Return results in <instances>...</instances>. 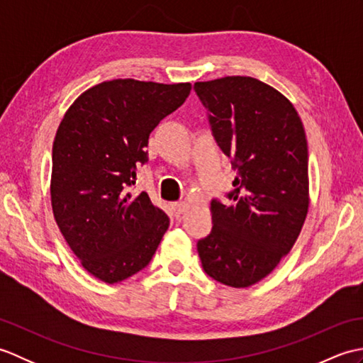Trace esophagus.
I'll list each match as a JSON object with an SVG mask.
<instances>
[{
  "label": "esophagus",
  "mask_w": 363,
  "mask_h": 363,
  "mask_svg": "<svg viewBox=\"0 0 363 363\" xmlns=\"http://www.w3.org/2000/svg\"><path fill=\"white\" fill-rule=\"evenodd\" d=\"M186 207H187L186 203H173L172 204V211L174 213V217H181V215L186 212Z\"/></svg>",
  "instance_id": "esophagus-1"
}]
</instances>
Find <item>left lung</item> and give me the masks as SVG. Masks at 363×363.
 <instances>
[{"mask_svg": "<svg viewBox=\"0 0 363 363\" xmlns=\"http://www.w3.org/2000/svg\"><path fill=\"white\" fill-rule=\"evenodd\" d=\"M212 133L238 169L211 203L212 233L198 242L204 272L234 289L264 279L287 254L309 212V152L303 121L279 90L251 76L195 82Z\"/></svg>", "mask_w": 363, "mask_h": 363, "instance_id": "obj_1", "label": "left lung"}]
</instances>
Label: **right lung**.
<instances>
[{"label":"right lung","mask_w":363,"mask_h":363,"mask_svg":"<svg viewBox=\"0 0 363 363\" xmlns=\"http://www.w3.org/2000/svg\"><path fill=\"white\" fill-rule=\"evenodd\" d=\"M191 84L112 79L68 107L52 143L51 207L82 268L118 284L150 264L169 218L146 191L129 194L160 120L174 112Z\"/></svg>","instance_id":"1"}]
</instances>
